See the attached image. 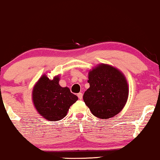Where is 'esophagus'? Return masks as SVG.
<instances>
[{
    "instance_id": "esophagus-1",
    "label": "esophagus",
    "mask_w": 160,
    "mask_h": 160,
    "mask_svg": "<svg viewBox=\"0 0 160 160\" xmlns=\"http://www.w3.org/2000/svg\"><path fill=\"white\" fill-rule=\"evenodd\" d=\"M77 96H78V99H82V97H83V94H82V93H78V94H77Z\"/></svg>"
}]
</instances>
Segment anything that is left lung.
Returning a JSON list of instances; mask_svg holds the SVG:
<instances>
[{
    "instance_id": "1",
    "label": "left lung",
    "mask_w": 160,
    "mask_h": 160,
    "mask_svg": "<svg viewBox=\"0 0 160 160\" xmlns=\"http://www.w3.org/2000/svg\"><path fill=\"white\" fill-rule=\"evenodd\" d=\"M90 88L83 99L91 113L101 119H108L124 108L129 96V85L123 72L116 67L99 63L88 72Z\"/></svg>"
}]
</instances>
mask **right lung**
<instances>
[{"instance_id":"1","label":"right lung","mask_w":160,"mask_h":160,"mask_svg":"<svg viewBox=\"0 0 160 160\" xmlns=\"http://www.w3.org/2000/svg\"><path fill=\"white\" fill-rule=\"evenodd\" d=\"M60 76L49 79L43 74L36 82L32 91V102L37 112L47 121H58L67 115L69 107L78 100V97L69 88L59 84Z\"/></svg>"}]
</instances>
